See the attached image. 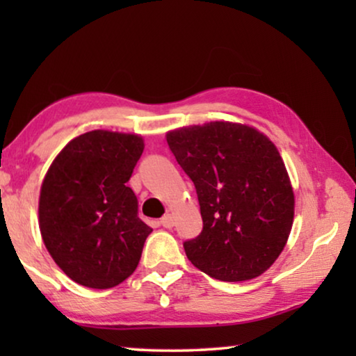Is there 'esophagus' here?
<instances>
[{"instance_id":"obj_1","label":"esophagus","mask_w":356,"mask_h":356,"mask_svg":"<svg viewBox=\"0 0 356 356\" xmlns=\"http://www.w3.org/2000/svg\"><path fill=\"white\" fill-rule=\"evenodd\" d=\"M160 225H162L163 228H172L175 225V217L172 216V213H167V216L160 220Z\"/></svg>"}]
</instances>
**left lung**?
<instances>
[{
    "label": "left lung",
    "mask_w": 356,
    "mask_h": 356,
    "mask_svg": "<svg viewBox=\"0 0 356 356\" xmlns=\"http://www.w3.org/2000/svg\"><path fill=\"white\" fill-rule=\"evenodd\" d=\"M191 178L202 232L183 243L188 259L222 282H243L274 264L289 240L295 197L284 160L264 134L216 121L167 134Z\"/></svg>",
    "instance_id": "1"
}]
</instances>
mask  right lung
<instances>
[{"mask_svg":"<svg viewBox=\"0 0 356 356\" xmlns=\"http://www.w3.org/2000/svg\"><path fill=\"white\" fill-rule=\"evenodd\" d=\"M144 150L134 134L90 131L53 160L42 183L38 220L48 252L71 280L111 289L136 270L152 228L126 186Z\"/></svg>","mask_w":356,"mask_h":356,"instance_id":"1","label":"right lung"}]
</instances>
